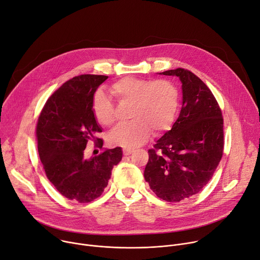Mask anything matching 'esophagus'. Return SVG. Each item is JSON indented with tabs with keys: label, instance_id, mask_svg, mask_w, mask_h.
Segmentation results:
<instances>
[{
	"label": "esophagus",
	"instance_id": "esophagus-1",
	"mask_svg": "<svg viewBox=\"0 0 260 260\" xmlns=\"http://www.w3.org/2000/svg\"><path fill=\"white\" fill-rule=\"evenodd\" d=\"M133 152L132 148H123V154L124 155H129Z\"/></svg>",
	"mask_w": 260,
	"mask_h": 260
}]
</instances>
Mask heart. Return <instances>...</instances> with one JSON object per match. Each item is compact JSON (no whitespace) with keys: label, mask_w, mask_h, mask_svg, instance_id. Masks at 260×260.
<instances>
[{"label":"heart","mask_w":260,"mask_h":260,"mask_svg":"<svg viewBox=\"0 0 260 260\" xmlns=\"http://www.w3.org/2000/svg\"><path fill=\"white\" fill-rule=\"evenodd\" d=\"M110 92L121 105H131V122L118 125L109 134L114 146L133 148L149 139L151 131L159 134L170 128L178 110L179 94L169 80H145L125 77L110 86ZM92 112L96 121L104 126L114 122V106L102 90L92 99Z\"/></svg>","instance_id":"obj_1"}]
</instances>
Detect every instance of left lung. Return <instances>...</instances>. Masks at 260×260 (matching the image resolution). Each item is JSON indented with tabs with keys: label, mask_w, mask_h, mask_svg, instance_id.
Segmentation results:
<instances>
[{
	"label": "left lung",
	"mask_w": 260,
	"mask_h": 260,
	"mask_svg": "<svg viewBox=\"0 0 260 260\" xmlns=\"http://www.w3.org/2000/svg\"><path fill=\"white\" fill-rule=\"evenodd\" d=\"M181 82L182 107L172 128L159 138L144 170L152 192L168 202L198 194L211 179L223 155L220 107L208 87L183 68L159 73Z\"/></svg>",
	"instance_id": "8db88e82"
}]
</instances>
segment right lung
<instances>
[{
  "label": "right lung",
  "mask_w": 260,
  "mask_h": 260,
  "mask_svg": "<svg viewBox=\"0 0 260 260\" xmlns=\"http://www.w3.org/2000/svg\"><path fill=\"white\" fill-rule=\"evenodd\" d=\"M107 79L82 75L67 81L45 103L37 122L38 152L46 177L61 195L81 203L103 194L113 167L122 158L121 147L90 158L84 155L88 143H104L91 104Z\"/></svg>",
  "instance_id": "obj_1"
}]
</instances>
